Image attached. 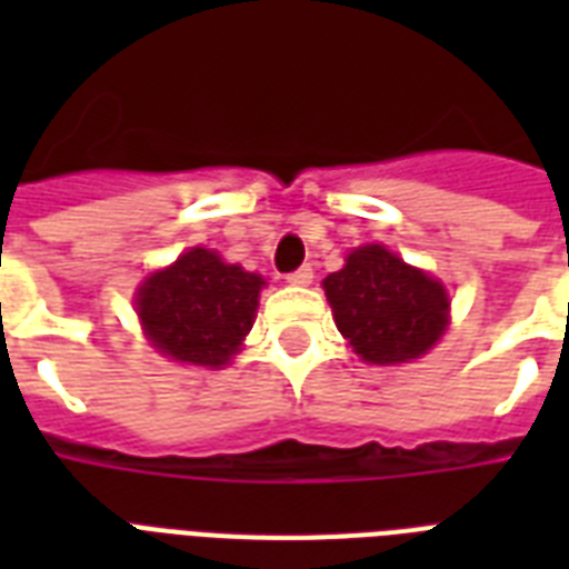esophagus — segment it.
<instances>
[{"instance_id": "esophagus-1", "label": "esophagus", "mask_w": 569, "mask_h": 569, "mask_svg": "<svg viewBox=\"0 0 569 569\" xmlns=\"http://www.w3.org/2000/svg\"><path fill=\"white\" fill-rule=\"evenodd\" d=\"M292 286H310L312 283V268L310 266H301L298 271H292V274L286 277Z\"/></svg>"}]
</instances>
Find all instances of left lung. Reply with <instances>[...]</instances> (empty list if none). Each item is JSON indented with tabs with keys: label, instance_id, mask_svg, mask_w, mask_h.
Here are the masks:
<instances>
[{
	"label": "left lung",
	"instance_id": "1",
	"mask_svg": "<svg viewBox=\"0 0 569 569\" xmlns=\"http://www.w3.org/2000/svg\"><path fill=\"white\" fill-rule=\"evenodd\" d=\"M321 286L339 333L366 363H410L449 328L446 286L383 244L355 248Z\"/></svg>",
	"mask_w": 569,
	"mask_h": 569
}]
</instances>
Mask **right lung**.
<instances>
[{
    "instance_id": "obj_1",
    "label": "right lung",
    "mask_w": 569,
    "mask_h": 569,
    "mask_svg": "<svg viewBox=\"0 0 569 569\" xmlns=\"http://www.w3.org/2000/svg\"><path fill=\"white\" fill-rule=\"evenodd\" d=\"M262 286V277L223 262L214 250L191 248L138 286L136 312L159 355L221 369L253 328Z\"/></svg>"
}]
</instances>
